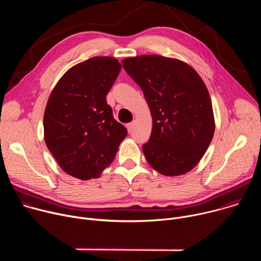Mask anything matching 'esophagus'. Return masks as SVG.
<instances>
[{"label": "esophagus", "instance_id": "1", "mask_svg": "<svg viewBox=\"0 0 261 261\" xmlns=\"http://www.w3.org/2000/svg\"><path fill=\"white\" fill-rule=\"evenodd\" d=\"M133 126H134V123L132 122V123H129V124H127V129H128V131L129 132H131L132 130H133Z\"/></svg>", "mask_w": 261, "mask_h": 261}]
</instances>
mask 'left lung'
I'll use <instances>...</instances> for the list:
<instances>
[{
  "instance_id": "1",
  "label": "left lung",
  "mask_w": 261,
  "mask_h": 261,
  "mask_svg": "<svg viewBox=\"0 0 261 261\" xmlns=\"http://www.w3.org/2000/svg\"><path fill=\"white\" fill-rule=\"evenodd\" d=\"M151 110L153 128L142 151L155 170L180 175L193 169L213 139L215 120L208 91L187 63L158 55L123 60Z\"/></svg>"
}]
</instances>
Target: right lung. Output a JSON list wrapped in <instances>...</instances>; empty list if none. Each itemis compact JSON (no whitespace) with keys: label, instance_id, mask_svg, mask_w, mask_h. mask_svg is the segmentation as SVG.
<instances>
[{"label":"right lung","instance_id":"add662e5","mask_svg":"<svg viewBox=\"0 0 261 261\" xmlns=\"http://www.w3.org/2000/svg\"><path fill=\"white\" fill-rule=\"evenodd\" d=\"M121 68L115 58H91L70 68L48 98L45 143L69 175L85 180L99 177L127 135L106 101Z\"/></svg>","mask_w":261,"mask_h":261}]
</instances>
